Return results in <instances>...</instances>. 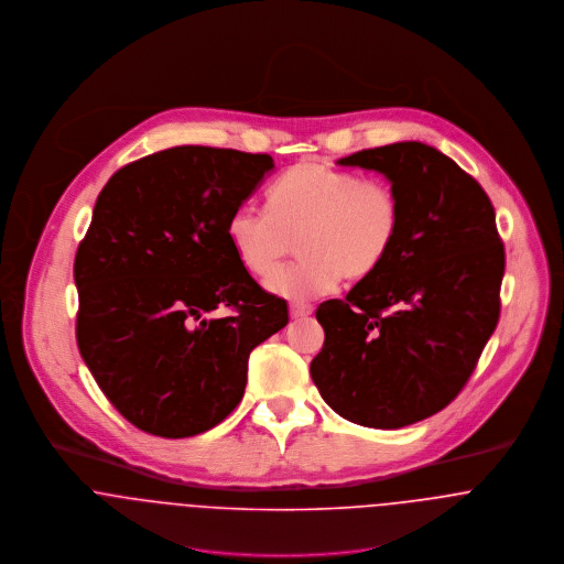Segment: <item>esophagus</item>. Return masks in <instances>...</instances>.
I'll use <instances>...</instances> for the list:
<instances>
[{"label":"esophagus","mask_w":564,"mask_h":564,"mask_svg":"<svg viewBox=\"0 0 564 564\" xmlns=\"http://www.w3.org/2000/svg\"><path fill=\"white\" fill-rule=\"evenodd\" d=\"M313 307L310 303H292L290 305V315L294 317V319H301V317H307V315H312Z\"/></svg>","instance_id":"obj_1"}]
</instances>
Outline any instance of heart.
<instances>
[{"label": "heart", "instance_id": "obj_1", "mask_svg": "<svg viewBox=\"0 0 564 564\" xmlns=\"http://www.w3.org/2000/svg\"><path fill=\"white\" fill-rule=\"evenodd\" d=\"M402 231V203L384 180L322 162L290 166L268 189V209L240 207L227 238L252 276L272 274L299 242L301 261L268 279V290L310 301L341 279L366 281L387 263Z\"/></svg>", "mask_w": 564, "mask_h": 564}]
</instances>
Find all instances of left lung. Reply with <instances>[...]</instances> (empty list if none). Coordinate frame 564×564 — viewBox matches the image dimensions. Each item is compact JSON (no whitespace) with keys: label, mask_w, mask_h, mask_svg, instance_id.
I'll return each instance as SVG.
<instances>
[{"label":"left lung","mask_w":564,"mask_h":564,"mask_svg":"<svg viewBox=\"0 0 564 564\" xmlns=\"http://www.w3.org/2000/svg\"><path fill=\"white\" fill-rule=\"evenodd\" d=\"M382 173L402 203L395 251L315 317L324 346L312 378L326 404L368 429H402L465 387L500 319L503 245L482 186L422 142L337 160Z\"/></svg>","instance_id":"8db88e82"}]
</instances>
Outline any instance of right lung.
<instances>
[{"instance_id": "right-lung-1", "label": "right lung", "mask_w": 564, "mask_h": 564, "mask_svg": "<svg viewBox=\"0 0 564 564\" xmlns=\"http://www.w3.org/2000/svg\"><path fill=\"white\" fill-rule=\"evenodd\" d=\"M272 169L268 153L173 147L117 171L95 203L73 265L77 348L115 409L149 435L220 424L245 395L252 348L290 322L227 238L231 214Z\"/></svg>"}]
</instances>
